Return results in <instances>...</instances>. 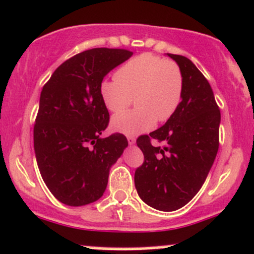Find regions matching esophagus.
Segmentation results:
<instances>
[{"instance_id":"1","label":"esophagus","mask_w":254,"mask_h":254,"mask_svg":"<svg viewBox=\"0 0 254 254\" xmlns=\"http://www.w3.org/2000/svg\"><path fill=\"white\" fill-rule=\"evenodd\" d=\"M127 140H128V144H129V145L135 144V138H134V136H127Z\"/></svg>"}]
</instances>
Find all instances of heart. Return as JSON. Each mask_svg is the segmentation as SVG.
I'll return each instance as SVG.
<instances>
[{
  "label": "heart",
  "mask_w": 254,
  "mask_h": 254,
  "mask_svg": "<svg viewBox=\"0 0 254 254\" xmlns=\"http://www.w3.org/2000/svg\"><path fill=\"white\" fill-rule=\"evenodd\" d=\"M113 80L99 84V96L108 110L121 112L135 97L136 109L112 120L115 132L138 135L149 132L156 121L164 122L181 102L184 80L178 64L152 54H141L119 68Z\"/></svg>",
  "instance_id": "heart-1"
}]
</instances>
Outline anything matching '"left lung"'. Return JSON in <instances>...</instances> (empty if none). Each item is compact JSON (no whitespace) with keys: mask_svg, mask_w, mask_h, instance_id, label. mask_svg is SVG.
Here are the masks:
<instances>
[{"mask_svg":"<svg viewBox=\"0 0 254 254\" xmlns=\"http://www.w3.org/2000/svg\"><path fill=\"white\" fill-rule=\"evenodd\" d=\"M180 68L181 102L172 118L150 135L136 139L144 163L135 170L136 192L159 211L185 206L201 189L218 151L221 113L209 81L190 59L167 54ZM163 147L150 144V139Z\"/></svg>","mask_w":254,"mask_h":254,"instance_id":"left-lung-1","label":"left lung"}]
</instances>
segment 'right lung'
I'll use <instances>...</instances> for the list:
<instances>
[{
    "label": "right lung",
    "instance_id": "right-lung-1",
    "mask_svg": "<svg viewBox=\"0 0 254 254\" xmlns=\"http://www.w3.org/2000/svg\"><path fill=\"white\" fill-rule=\"evenodd\" d=\"M132 51L96 48L73 56L53 73L39 98L35 153L45 185L58 200L82 206L98 200L110 168L128 146L126 136L102 138L109 113L99 84Z\"/></svg>",
    "mask_w": 254,
    "mask_h": 254
}]
</instances>
